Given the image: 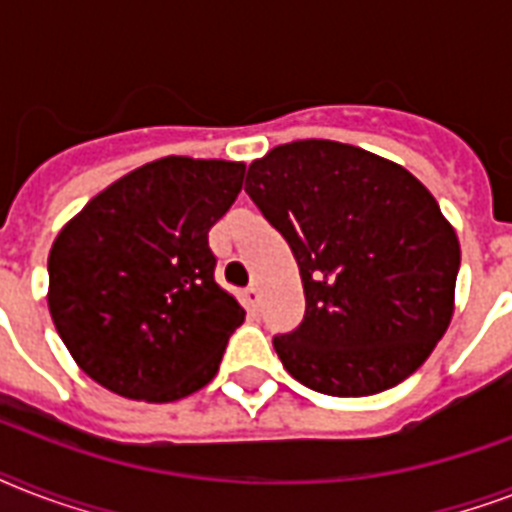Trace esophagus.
Wrapping results in <instances>:
<instances>
[{"mask_svg":"<svg viewBox=\"0 0 512 512\" xmlns=\"http://www.w3.org/2000/svg\"><path fill=\"white\" fill-rule=\"evenodd\" d=\"M244 305H247V311H257L260 308V292H257V287L244 289Z\"/></svg>","mask_w":512,"mask_h":512,"instance_id":"34e87169","label":"esophagus"}]
</instances>
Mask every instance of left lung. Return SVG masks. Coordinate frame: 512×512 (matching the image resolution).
Returning <instances> with one entry per match:
<instances>
[{"label":"left lung","mask_w":512,"mask_h":512,"mask_svg":"<svg viewBox=\"0 0 512 512\" xmlns=\"http://www.w3.org/2000/svg\"><path fill=\"white\" fill-rule=\"evenodd\" d=\"M287 239L305 319L273 337L281 364L327 396H372L425 364L449 329L460 241L401 164L337 140L284 143L247 188Z\"/></svg>","instance_id":"obj_1"}]
</instances>
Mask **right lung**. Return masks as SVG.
I'll list each match as a JSON object with an SVG mask.
<instances>
[{
    "label": "right lung",
    "mask_w": 512,
    "mask_h": 512,
    "mask_svg": "<svg viewBox=\"0 0 512 512\" xmlns=\"http://www.w3.org/2000/svg\"><path fill=\"white\" fill-rule=\"evenodd\" d=\"M244 164L164 156L84 204L52 241L60 340L116 396L170 404L220 369L244 308L215 281L209 228L241 191Z\"/></svg>",
    "instance_id": "add662e5"
}]
</instances>
